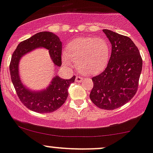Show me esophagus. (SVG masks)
Returning <instances> with one entry per match:
<instances>
[{
	"label": "esophagus",
	"mask_w": 153,
	"mask_h": 153,
	"mask_svg": "<svg viewBox=\"0 0 153 153\" xmlns=\"http://www.w3.org/2000/svg\"><path fill=\"white\" fill-rule=\"evenodd\" d=\"M82 81H83L82 77L76 76V82H82Z\"/></svg>",
	"instance_id": "34e87169"
}]
</instances>
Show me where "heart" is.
<instances>
[{
    "label": "heart",
    "instance_id": "1",
    "mask_svg": "<svg viewBox=\"0 0 153 153\" xmlns=\"http://www.w3.org/2000/svg\"><path fill=\"white\" fill-rule=\"evenodd\" d=\"M110 57L109 42L103 38L81 37L71 41L62 55V63L71 68L74 61L84 74H95L107 65Z\"/></svg>",
    "mask_w": 153,
    "mask_h": 153
}]
</instances>
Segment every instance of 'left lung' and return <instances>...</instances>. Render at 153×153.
<instances>
[{"instance_id":"left-lung-1","label":"left lung","mask_w":153,"mask_h":153,"mask_svg":"<svg viewBox=\"0 0 153 153\" xmlns=\"http://www.w3.org/2000/svg\"><path fill=\"white\" fill-rule=\"evenodd\" d=\"M111 44L107 66L92 78L90 94L93 103L103 109H115L131 101L137 91L142 69V59L137 47L129 37L103 29Z\"/></svg>"}]
</instances>
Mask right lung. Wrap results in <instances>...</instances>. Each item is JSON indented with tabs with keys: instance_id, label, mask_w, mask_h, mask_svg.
Segmentation results:
<instances>
[{
	"instance_id": "obj_1",
	"label": "right lung",
	"mask_w": 153,
	"mask_h": 153,
	"mask_svg": "<svg viewBox=\"0 0 153 153\" xmlns=\"http://www.w3.org/2000/svg\"><path fill=\"white\" fill-rule=\"evenodd\" d=\"M37 48L49 50L51 60L55 66L61 65L62 43L60 39L52 32L38 33L18 44L11 57L9 70L11 81L19 100L30 110L38 113H50L58 109L65 103L68 96V88L74 82L75 76L64 79L59 76L52 78L45 89L33 90L22 83L19 71L22 57Z\"/></svg>"
}]
</instances>
